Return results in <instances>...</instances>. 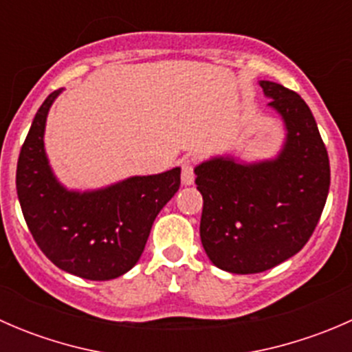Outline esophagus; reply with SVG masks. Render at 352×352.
Masks as SVG:
<instances>
[{
	"instance_id": "esophagus-1",
	"label": "esophagus",
	"mask_w": 352,
	"mask_h": 352,
	"mask_svg": "<svg viewBox=\"0 0 352 352\" xmlns=\"http://www.w3.org/2000/svg\"><path fill=\"white\" fill-rule=\"evenodd\" d=\"M194 179H196V175H194V165L190 160H184L182 162V186H192L194 184Z\"/></svg>"
}]
</instances>
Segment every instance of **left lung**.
Here are the masks:
<instances>
[{"mask_svg": "<svg viewBox=\"0 0 352 352\" xmlns=\"http://www.w3.org/2000/svg\"><path fill=\"white\" fill-rule=\"evenodd\" d=\"M258 85L285 126L278 155L257 162L216 155L194 168L204 201L202 247L216 267L232 274L264 272L298 254L330 187L329 155L310 107L283 85Z\"/></svg>", "mask_w": 352, "mask_h": 352, "instance_id": "1", "label": "left lung"}]
</instances>
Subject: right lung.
Here are the masks:
<instances>
[{
    "mask_svg": "<svg viewBox=\"0 0 352 352\" xmlns=\"http://www.w3.org/2000/svg\"><path fill=\"white\" fill-rule=\"evenodd\" d=\"M49 95L32 120L16 165V194L32 236L45 257L69 274L109 281L140 261L155 218L180 187V168L133 175L100 189H67L44 146Z\"/></svg>",
    "mask_w": 352,
    "mask_h": 352,
    "instance_id": "1",
    "label": "right lung"
}]
</instances>
